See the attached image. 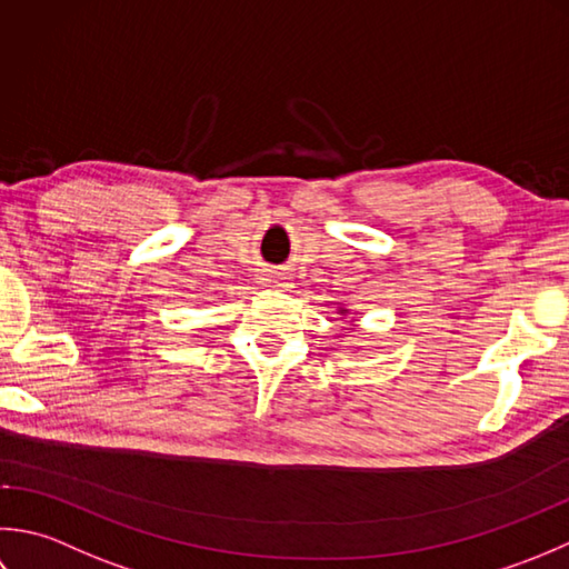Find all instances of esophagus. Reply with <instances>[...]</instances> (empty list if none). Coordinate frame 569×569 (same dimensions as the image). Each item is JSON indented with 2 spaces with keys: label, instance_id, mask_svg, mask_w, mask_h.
I'll list each match as a JSON object with an SVG mask.
<instances>
[{
  "label": "esophagus",
  "instance_id": "1",
  "mask_svg": "<svg viewBox=\"0 0 569 569\" xmlns=\"http://www.w3.org/2000/svg\"><path fill=\"white\" fill-rule=\"evenodd\" d=\"M262 284H264V287L284 289V287H289V277H284L282 272H272V270H268V272L262 274Z\"/></svg>",
  "mask_w": 569,
  "mask_h": 569
}]
</instances>
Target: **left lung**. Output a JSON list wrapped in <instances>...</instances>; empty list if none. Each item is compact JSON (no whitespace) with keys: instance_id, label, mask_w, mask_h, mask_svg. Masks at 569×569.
<instances>
[{"instance_id":"1","label":"left lung","mask_w":569,"mask_h":569,"mask_svg":"<svg viewBox=\"0 0 569 569\" xmlns=\"http://www.w3.org/2000/svg\"><path fill=\"white\" fill-rule=\"evenodd\" d=\"M341 311V317H346V315H349V309H339Z\"/></svg>"}]
</instances>
